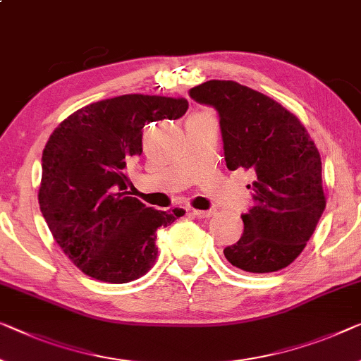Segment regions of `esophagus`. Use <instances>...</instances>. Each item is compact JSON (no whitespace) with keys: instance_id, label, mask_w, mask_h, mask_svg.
Instances as JSON below:
<instances>
[{"instance_id":"obj_1","label":"esophagus","mask_w":361,"mask_h":361,"mask_svg":"<svg viewBox=\"0 0 361 361\" xmlns=\"http://www.w3.org/2000/svg\"><path fill=\"white\" fill-rule=\"evenodd\" d=\"M191 214L196 215L199 219H209L215 215V209H211V211H197V209H191Z\"/></svg>"}]
</instances>
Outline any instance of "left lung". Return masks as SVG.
<instances>
[{
  "label": "left lung",
  "instance_id": "obj_1",
  "mask_svg": "<svg viewBox=\"0 0 361 361\" xmlns=\"http://www.w3.org/2000/svg\"><path fill=\"white\" fill-rule=\"evenodd\" d=\"M191 99L219 111L228 170L252 175L255 206L245 228L224 255L246 272L266 274L297 259L326 207L321 155L293 113L271 97L235 80H207Z\"/></svg>",
  "mask_w": 361,
  "mask_h": 361
}]
</instances>
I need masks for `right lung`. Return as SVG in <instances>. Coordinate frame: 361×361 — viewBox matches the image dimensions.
I'll return each mask as SVG.
<instances>
[{"mask_svg": "<svg viewBox=\"0 0 361 361\" xmlns=\"http://www.w3.org/2000/svg\"><path fill=\"white\" fill-rule=\"evenodd\" d=\"M186 99L128 94L82 106L61 121L42 155L39 204L53 238L85 276L109 283L142 277L157 257L155 232L181 217L129 196L128 166L142 129L178 120Z\"/></svg>", "mask_w": 361, "mask_h": 361, "instance_id": "right-lung-1", "label": "right lung"}]
</instances>
